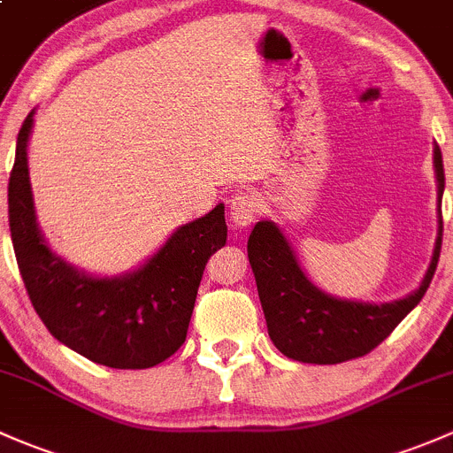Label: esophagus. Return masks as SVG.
I'll return each mask as SVG.
<instances>
[{
	"instance_id": "34e87169",
	"label": "esophagus",
	"mask_w": 453,
	"mask_h": 453,
	"mask_svg": "<svg viewBox=\"0 0 453 453\" xmlns=\"http://www.w3.org/2000/svg\"><path fill=\"white\" fill-rule=\"evenodd\" d=\"M261 213V200L255 192H237L231 198V222L235 228L253 225Z\"/></svg>"
}]
</instances>
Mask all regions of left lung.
Returning a JSON list of instances; mask_svg holds the SVG:
<instances>
[{
	"instance_id": "obj_1",
	"label": "left lung",
	"mask_w": 453,
	"mask_h": 453,
	"mask_svg": "<svg viewBox=\"0 0 453 453\" xmlns=\"http://www.w3.org/2000/svg\"><path fill=\"white\" fill-rule=\"evenodd\" d=\"M438 203L445 189L441 148H434ZM434 257L418 290L399 301L357 303L320 292L303 274L290 244L274 222H257L249 237V261L257 281L270 340L283 356L307 365H340L371 353L418 305L436 273L442 216Z\"/></svg>"
}]
</instances>
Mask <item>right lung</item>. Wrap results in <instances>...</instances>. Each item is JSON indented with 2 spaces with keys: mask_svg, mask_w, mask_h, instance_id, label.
Wrapping results in <instances>:
<instances>
[{
  "mask_svg": "<svg viewBox=\"0 0 453 453\" xmlns=\"http://www.w3.org/2000/svg\"><path fill=\"white\" fill-rule=\"evenodd\" d=\"M32 111L17 137L8 180V222L19 273L36 314L56 340L111 368H150L188 338L207 259L226 242L225 204L176 228L134 273L96 279L56 257L36 226L27 176Z\"/></svg>",
  "mask_w": 453,
  "mask_h": 453,
  "instance_id": "1",
  "label": "right lung"
}]
</instances>
